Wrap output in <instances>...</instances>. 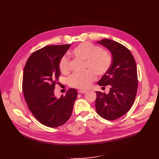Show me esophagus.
<instances>
[{"instance_id":"1","label":"esophagus","mask_w":159,"mask_h":159,"mask_svg":"<svg viewBox=\"0 0 159 159\" xmlns=\"http://www.w3.org/2000/svg\"><path fill=\"white\" fill-rule=\"evenodd\" d=\"M78 93H80V94H84V93H87V91H85V90H79L78 91Z\"/></svg>"}]
</instances>
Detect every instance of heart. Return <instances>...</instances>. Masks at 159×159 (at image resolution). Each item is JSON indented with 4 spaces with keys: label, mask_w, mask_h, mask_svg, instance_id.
Instances as JSON below:
<instances>
[{
    "label": "heart",
    "mask_w": 159,
    "mask_h": 159,
    "mask_svg": "<svg viewBox=\"0 0 159 159\" xmlns=\"http://www.w3.org/2000/svg\"><path fill=\"white\" fill-rule=\"evenodd\" d=\"M71 54L85 61V69L82 73H73L68 79L70 86L85 89H88L95 79V73L99 76L109 71L112 63L110 53L89 42H84L75 47ZM71 61L68 56H62L58 62V68L62 74L70 71Z\"/></svg>",
    "instance_id": "b5f03b06"
}]
</instances>
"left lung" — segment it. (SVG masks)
I'll use <instances>...</instances> for the list:
<instances>
[{"mask_svg":"<svg viewBox=\"0 0 159 159\" xmlns=\"http://www.w3.org/2000/svg\"><path fill=\"white\" fill-rule=\"evenodd\" d=\"M97 43L110 50L112 55L110 68L98 84L110 85L109 93L96 91L95 107L101 117L114 120L126 114L132 107L138 88V77L135 58L129 50L110 39H102Z\"/></svg>","mask_w":159,"mask_h":159,"instance_id":"obj_1","label":"left lung"}]
</instances>
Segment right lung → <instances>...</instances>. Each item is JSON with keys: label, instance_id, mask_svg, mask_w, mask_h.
Returning <instances> with one entry per match:
<instances>
[{"label": "right lung", "instance_id": "obj_1", "mask_svg": "<svg viewBox=\"0 0 159 159\" xmlns=\"http://www.w3.org/2000/svg\"><path fill=\"white\" fill-rule=\"evenodd\" d=\"M71 44L45 46L33 52L25 64L22 91L29 110L42 124L57 128L65 124L71 115L77 91L70 88L65 96L54 95L59 84L58 62Z\"/></svg>", "mask_w": 159, "mask_h": 159}]
</instances>
